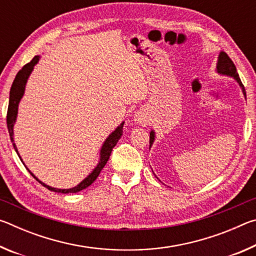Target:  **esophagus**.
Wrapping results in <instances>:
<instances>
[{"label":"esophagus","mask_w":256,"mask_h":256,"mask_svg":"<svg viewBox=\"0 0 256 256\" xmlns=\"http://www.w3.org/2000/svg\"><path fill=\"white\" fill-rule=\"evenodd\" d=\"M134 120H136V123L141 124V125H146L149 123V118L148 116H146L144 112L138 110L136 112V115H134Z\"/></svg>","instance_id":"34e87169"}]
</instances>
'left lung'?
Wrapping results in <instances>:
<instances>
[{"label": "left lung", "mask_w": 256, "mask_h": 256, "mask_svg": "<svg viewBox=\"0 0 256 256\" xmlns=\"http://www.w3.org/2000/svg\"><path fill=\"white\" fill-rule=\"evenodd\" d=\"M216 71H218V73H220V74L229 76H232L234 79H236V81L242 86V94H244V96L246 97L245 88H244V86H242V81L240 79V76H238L235 64H234V62L230 60V58H229V56L226 53H224V52H222V53L219 54L218 63H216ZM154 140V132L151 131L150 132V146H152Z\"/></svg>", "instance_id": "8db88e82"}]
</instances>
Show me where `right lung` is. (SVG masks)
<instances>
[{
  "instance_id": "add662e5",
  "label": "right lung",
  "mask_w": 256,
  "mask_h": 256,
  "mask_svg": "<svg viewBox=\"0 0 256 256\" xmlns=\"http://www.w3.org/2000/svg\"><path fill=\"white\" fill-rule=\"evenodd\" d=\"M38 60H40V56H34V58L30 60L29 63L26 64V66L21 68V70L18 72V74L16 76V79L14 81V84L11 86V89H10V99H8V114H6V124H8V134H10V138L12 141V144H14V148L16 150V152L18 154L19 152L18 150H16V146L14 144V125L16 123V114H18V106H19V102L20 99L22 98L24 96V88H26V84H27V80L30 76V73L34 70V66H36L38 63ZM123 125L124 122L120 125V126L115 130L114 132L112 134H110V136L106 138V141L104 142V144L102 146V150H100V160H99V162L97 164V167L94 168V172L90 174L86 178H84V180L81 182L79 185H76V188H68V190H60V188H50V186L46 185L40 182V180L37 178L36 176H34L32 172L29 170V172L32 174V176L34 177V180L40 182V183L45 186L46 188H48L50 190H53V192H58V193H76L79 192V190H82L88 188L89 185H92L94 180H96L97 177L100 174V172L104 167H105V164H107L108 159H110V156L112 154V150L114 146L118 144V141L120 138V136H123ZM19 158L21 159V157L19 156ZM22 162V160H21Z\"/></svg>"
}]
</instances>
